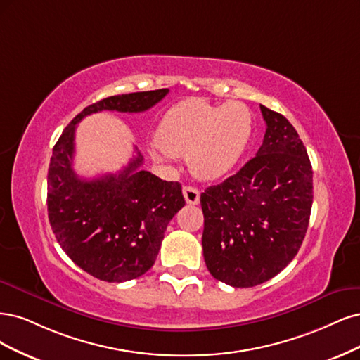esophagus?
Returning a JSON list of instances; mask_svg holds the SVG:
<instances>
[{"instance_id":"esophagus-1","label":"esophagus","mask_w":360,"mask_h":360,"mask_svg":"<svg viewBox=\"0 0 360 360\" xmlns=\"http://www.w3.org/2000/svg\"><path fill=\"white\" fill-rule=\"evenodd\" d=\"M182 194L185 197V202L188 205H197L200 200V191L195 187H191V185H187V187L182 188Z\"/></svg>"}]
</instances>
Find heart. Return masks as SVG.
<instances>
[{"label":"heart","mask_w":360,"mask_h":360,"mask_svg":"<svg viewBox=\"0 0 360 360\" xmlns=\"http://www.w3.org/2000/svg\"><path fill=\"white\" fill-rule=\"evenodd\" d=\"M251 136L252 113L247 104L190 98L165 113L155 133L157 146L149 153L157 161L187 157L193 175L211 181L236 166Z\"/></svg>","instance_id":"heart-1"}]
</instances>
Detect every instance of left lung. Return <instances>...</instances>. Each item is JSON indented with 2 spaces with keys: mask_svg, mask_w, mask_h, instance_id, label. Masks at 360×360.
Instances as JSON below:
<instances>
[{
  "mask_svg": "<svg viewBox=\"0 0 360 360\" xmlns=\"http://www.w3.org/2000/svg\"><path fill=\"white\" fill-rule=\"evenodd\" d=\"M266 133L257 154L200 195L203 257L215 280L254 287L280 274L305 238L312 167L295 127L260 104Z\"/></svg>",
  "mask_w": 360,
  "mask_h": 360,
  "instance_id": "left-lung-1",
  "label": "left lung"
}]
</instances>
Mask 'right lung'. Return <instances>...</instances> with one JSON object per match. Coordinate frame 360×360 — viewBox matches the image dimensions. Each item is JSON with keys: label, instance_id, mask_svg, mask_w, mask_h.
Here are the masks:
<instances>
[{"label": "right lung", "instance_id": "right-lung-1", "mask_svg": "<svg viewBox=\"0 0 360 360\" xmlns=\"http://www.w3.org/2000/svg\"><path fill=\"white\" fill-rule=\"evenodd\" d=\"M167 92H131L91 104L53 146L48 172L51 227L67 256L101 281H130L153 268L167 224L185 200L179 182L139 169L143 163L139 150L118 173L79 178L73 170L76 124L101 110L145 112Z\"/></svg>", "mask_w": 360, "mask_h": 360}]
</instances>
